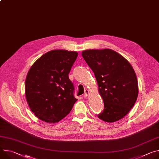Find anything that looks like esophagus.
<instances>
[{"instance_id":"obj_1","label":"esophagus","mask_w":159,"mask_h":159,"mask_svg":"<svg viewBox=\"0 0 159 159\" xmlns=\"http://www.w3.org/2000/svg\"><path fill=\"white\" fill-rule=\"evenodd\" d=\"M88 94H89V91H88V89H85V93H84V94L83 96H84V98L87 97V96H88Z\"/></svg>"}]
</instances>
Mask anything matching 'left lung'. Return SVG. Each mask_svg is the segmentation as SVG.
Wrapping results in <instances>:
<instances>
[{
  "label": "left lung",
  "mask_w": 159,
  "mask_h": 159,
  "mask_svg": "<svg viewBox=\"0 0 159 159\" xmlns=\"http://www.w3.org/2000/svg\"><path fill=\"white\" fill-rule=\"evenodd\" d=\"M82 56L94 72L104 109L97 116L107 122L119 120L133 107L138 94L134 69L127 60L111 49L84 51Z\"/></svg>",
  "instance_id": "obj_1"
}]
</instances>
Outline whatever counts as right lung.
I'll return each instance as SVG.
<instances>
[{"mask_svg":"<svg viewBox=\"0 0 159 159\" xmlns=\"http://www.w3.org/2000/svg\"><path fill=\"white\" fill-rule=\"evenodd\" d=\"M77 56L74 51L52 50L42 55L28 71L25 96L39 119L49 123L59 122L77 101L74 84L68 77Z\"/></svg>","mask_w":159,"mask_h":159,"instance_id":"obj_1","label":"right lung"}]
</instances>
